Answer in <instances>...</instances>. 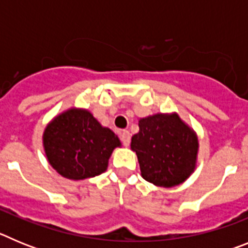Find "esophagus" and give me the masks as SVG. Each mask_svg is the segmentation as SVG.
Returning a JSON list of instances; mask_svg holds the SVG:
<instances>
[{
    "mask_svg": "<svg viewBox=\"0 0 248 248\" xmlns=\"http://www.w3.org/2000/svg\"><path fill=\"white\" fill-rule=\"evenodd\" d=\"M120 139H122L123 145L129 146V144H130V133L128 130H123L122 134H120Z\"/></svg>",
    "mask_w": 248,
    "mask_h": 248,
    "instance_id": "34e87169",
    "label": "esophagus"
}]
</instances>
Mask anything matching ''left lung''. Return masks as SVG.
Listing matches in <instances>:
<instances>
[{
    "label": "left lung",
    "instance_id": "left-lung-1",
    "mask_svg": "<svg viewBox=\"0 0 248 248\" xmlns=\"http://www.w3.org/2000/svg\"><path fill=\"white\" fill-rule=\"evenodd\" d=\"M141 176L161 187L180 185L194 172L198 135L176 113H157L139 119V133L130 144Z\"/></svg>",
    "mask_w": 248,
    "mask_h": 248
}]
</instances>
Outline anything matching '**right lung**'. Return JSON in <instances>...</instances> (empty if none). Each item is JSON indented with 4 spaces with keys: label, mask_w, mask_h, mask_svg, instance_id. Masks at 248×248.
<instances>
[{
    "label": "right lung",
    "mask_w": 248,
    "mask_h": 248,
    "mask_svg": "<svg viewBox=\"0 0 248 248\" xmlns=\"http://www.w3.org/2000/svg\"><path fill=\"white\" fill-rule=\"evenodd\" d=\"M118 135L87 109L71 108L54 117L43 133V148L50 166L65 179L84 180L108 168Z\"/></svg>",
    "instance_id": "1"
}]
</instances>
